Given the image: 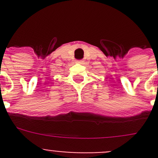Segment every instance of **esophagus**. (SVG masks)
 <instances>
[{
	"mask_svg": "<svg viewBox=\"0 0 158 158\" xmlns=\"http://www.w3.org/2000/svg\"><path fill=\"white\" fill-rule=\"evenodd\" d=\"M77 63H79V64H83L84 61H83V60H79V61H77Z\"/></svg>",
	"mask_w": 158,
	"mask_h": 158,
	"instance_id": "34e87169",
	"label": "esophagus"
}]
</instances>
